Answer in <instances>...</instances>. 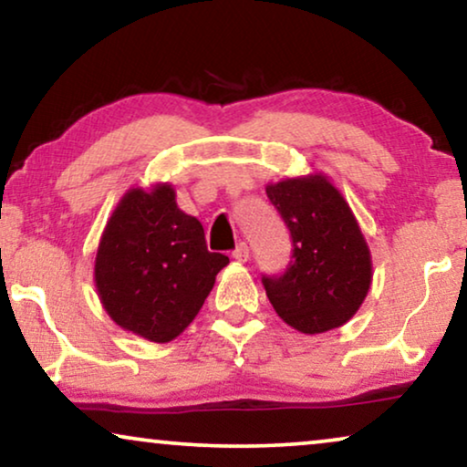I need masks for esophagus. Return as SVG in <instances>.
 I'll use <instances>...</instances> for the list:
<instances>
[{
    "instance_id": "34e87169",
    "label": "esophagus",
    "mask_w": 467,
    "mask_h": 467,
    "mask_svg": "<svg viewBox=\"0 0 467 467\" xmlns=\"http://www.w3.org/2000/svg\"><path fill=\"white\" fill-rule=\"evenodd\" d=\"M234 259L238 261V264H246V261H248V246L238 244V248L234 251Z\"/></svg>"
}]
</instances>
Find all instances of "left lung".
<instances>
[{
    "instance_id": "1",
    "label": "left lung",
    "mask_w": 467,
    "mask_h": 467,
    "mask_svg": "<svg viewBox=\"0 0 467 467\" xmlns=\"http://www.w3.org/2000/svg\"><path fill=\"white\" fill-rule=\"evenodd\" d=\"M265 193L293 240L280 278H264L276 315L299 334L342 327L372 285V254L348 202L323 171L267 182Z\"/></svg>"
}]
</instances>
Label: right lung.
<instances>
[{"label":"right lung","instance_id":"add662e5","mask_svg":"<svg viewBox=\"0 0 467 467\" xmlns=\"http://www.w3.org/2000/svg\"><path fill=\"white\" fill-rule=\"evenodd\" d=\"M229 257L210 253L202 223L170 182L131 187L112 210L95 254L99 302L120 329L165 344L182 334Z\"/></svg>","mask_w":467,"mask_h":467}]
</instances>
